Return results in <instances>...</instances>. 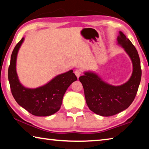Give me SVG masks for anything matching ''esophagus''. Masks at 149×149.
<instances>
[{"label":"esophagus","mask_w":149,"mask_h":149,"mask_svg":"<svg viewBox=\"0 0 149 149\" xmlns=\"http://www.w3.org/2000/svg\"><path fill=\"white\" fill-rule=\"evenodd\" d=\"M74 73H75V75H76L77 78H79V76L81 75V72L79 70H76L74 72Z\"/></svg>","instance_id":"1"}]
</instances>
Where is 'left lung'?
Masks as SVG:
<instances>
[{
  "mask_svg": "<svg viewBox=\"0 0 149 149\" xmlns=\"http://www.w3.org/2000/svg\"><path fill=\"white\" fill-rule=\"evenodd\" d=\"M118 43L124 49L133 64L130 79L120 86L108 84L93 72H85L79 79L84 87L85 97L89 109L98 115L111 116L130 107L134 100L141 79L140 58L137 50L122 31Z\"/></svg>",
  "mask_w": 149,
  "mask_h": 149,
  "instance_id": "obj_1",
  "label": "left lung"
}]
</instances>
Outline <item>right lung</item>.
<instances>
[{"label":"right lung","mask_w":149,"mask_h":149,"mask_svg":"<svg viewBox=\"0 0 149 149\" xmlns=\"http://www.w3.org/2000/svg\"><path fill=\"white\" fill-rule=\"evenodd\" d=\"M23 37L12 51L8 68V80L12 94L19 106L37 116H48L60 110L68 88L77 80L73 70L60 74L43 86L29 89L19 82L16 72L17 55L24 42Z\"/></svg>","instance_id":"add662e5"}]
</instances>
